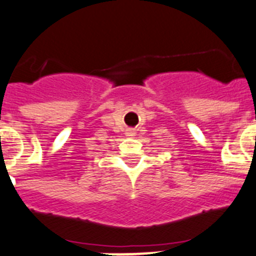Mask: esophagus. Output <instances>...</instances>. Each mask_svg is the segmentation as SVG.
<instances>
[{
	"mask_svg": "<svg viewBox=\"0 0 256 256\" xmlns=\"http://www.w3.org/2000/svg\"><path fill=\"white\" fill-rule=\"evenodd\" d=\"M135 135V131L132 130V128H128V130H126V136H134Z\"/></svg>",
	"mask_w": 256,
	"mask_h": 256,
	"instance_id": "obj_1",
	"label": "esophagus"
}]
</instances>
